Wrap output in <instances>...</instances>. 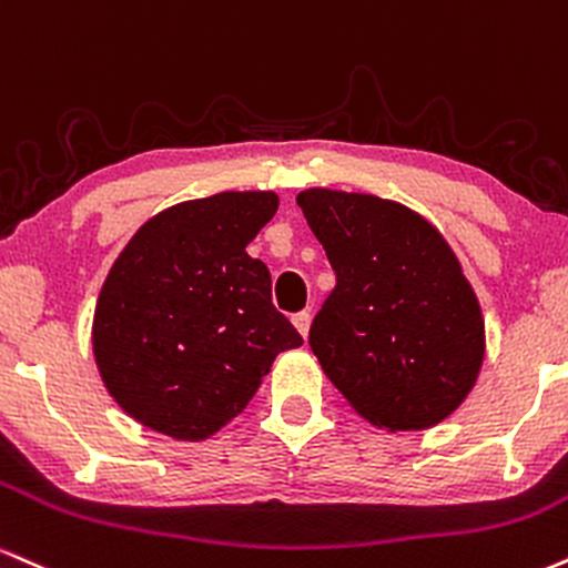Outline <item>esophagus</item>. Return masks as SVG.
I'll return each instance as SVG.
<instances>
[{
  "label": "esophagus",
  "mask_w": 568,
  "mask_h": 568,
  "mask_svg": "<svg viewBox=\"0 0 568 568\" xmlns=\"http://www.w3.org/2000/svg\"><path fill=\"white\" fill-rule=\"evenodd\" d=\"M292 324L297 326L300 335L308 337V329H311V313H308V311H300V313H295V316H292Z\"/></svg>",
  "instance_id": "obj_1"
}]
</instances>
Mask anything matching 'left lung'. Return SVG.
I'll return each instance as SVG.
<instances>
[{"mask_svg":"<svg viewBox=\"0 0 568 568\" xmlns=\"http://www.w3.org/2000/svg\"><path fill=\"white\" fill-rule=\"evenodd\" d=\"M337 284L311 351L369 423L425 430L465 402L484 362V318L455 252L388 199L313 189L297 196Z\"/></svg>","mask_w":568,"mask_h":568,"instance_id":"obj_1","label":"left lung"}]
</instances>
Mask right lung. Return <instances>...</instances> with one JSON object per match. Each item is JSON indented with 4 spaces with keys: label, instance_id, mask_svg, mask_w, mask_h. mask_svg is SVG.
I'll return each instance as SVG.
<instances>
[{
    "label": "right lung",
    "instance_id": "1",
    "mask_svg": "<svg viewBox=\"0 0 568 568\" xmlns=\"http://www.w3.org/2000/svg\"><path fill=\"white\" fill-rule=\"evenodd\" d=\"M271 191H229L159 212L109 271L92 351L105 388L145 428L202 442L250 404L303 337L246 244L276 215Z\"/></svg>",
    "mask_w": 568,
    "mask_h": 568
}]
</instances>
